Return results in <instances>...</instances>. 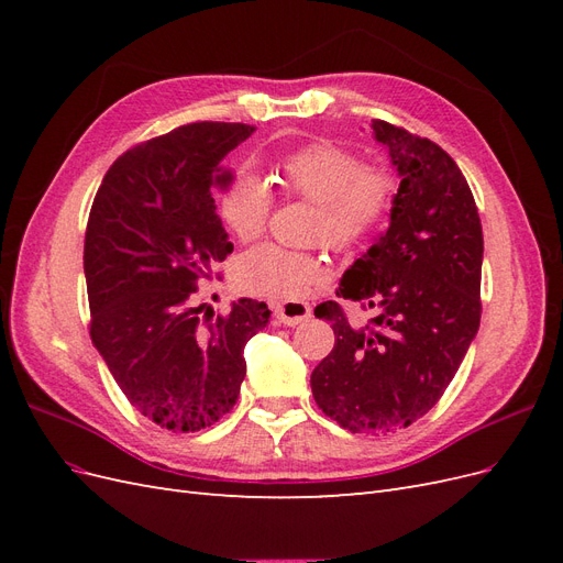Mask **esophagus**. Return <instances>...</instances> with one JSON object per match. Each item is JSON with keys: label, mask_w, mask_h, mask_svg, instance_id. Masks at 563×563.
I'll use <instances>...</instances> for the list:
<instances>
[{"label": "esophagus", "mask_w": 563, "mask_h": 563, "mask_svg": "<svg viewBox=\"0 0 563 563\" xmlns=\"http://www.w3.org/2000/svg\"><path fill=\"white\" fill-rule=\"evenodd\" d=\"M275 317L284 323V327H298V323L308 321L312 317V308L302 300H286L275 305Z\"/></svg>", "instance_id": "obj_1"}]
</instances>
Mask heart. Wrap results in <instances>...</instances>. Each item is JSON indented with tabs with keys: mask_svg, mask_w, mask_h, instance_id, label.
Wrapping results in <instances>:
<instances>
[{
	"mask_svg": "<svg viewBox=\"0 0 563 563\" xmlns=\"http://www.w3.org/2000/svg\"><path fill=\"white\" fill-rule=\"evenodd\" d=\"M275 180L291 197L314 203L310 240L338 253L360 251L376 236L391 213L397 178L385 166L364 164L356 152L333 143H310L288 152L277 164ZM272 192L263 178L236 174L218 199V213L240 242L265 232ZM331 269L319 253L263 244L246 251L234 267L244 294L269 300H300L327 286Z\"/></svg>",
	"mask_w": 563,
	"mask_h": 563,
	"instance_id": "1",
	"label": "heart"
}]
</instances>
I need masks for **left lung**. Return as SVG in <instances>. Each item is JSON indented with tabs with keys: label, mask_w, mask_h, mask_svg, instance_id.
<instances>
[{
	"label": "left lung",
	"mask_w": 563,
	"mask_h": 563,
	"mask_svg": "<svg viewBox=\"0 0 563 563\" xmlns=\"http://www.w3.org/2000/svg\"><path fill=\"white\" fill-rule=\"evenodd\" d=\"M401 176L389 228L345 272L338 298L373 310L350 323L335 300L314 314L335 345L312 371L317 406L340 428L387 434L444 395L482 321L484 232L465 176L446 150L373 119Z\"/></svg>",
	"instance_id": "1"
}]
</instances>
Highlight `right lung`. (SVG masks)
<instances>
[{"label":"right lung","instance_id":"1","mask_svg":"<svg viewBox=\"0 0 563 563\" xmlns=\"http://www.w3.org/2000/svg\"><path fill=\"white\" fill-rule=\"evenodd\" d=\"M255 126L195 122L126 150L100 183L84 236L89 333L129 404L159 428H211L240 397L265 302L201 314V279L232 253L211 187ZM218 277V275H216Z\"/></svg>","mask_w":563,"mask_h":563}]
</instances>
